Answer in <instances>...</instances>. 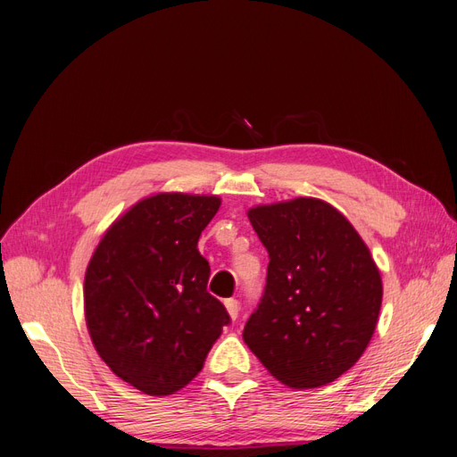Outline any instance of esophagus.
<instances>
[{
	"label": "esophagus",
	"mask_w": 457,
	"mask_h": 457,
	"mask_svg": "<svg viewBox=\"0 0 457 457\" xmlns=\"http://www.w3.org/2000/svg\"><path fill=\"white\" fill-rule=\"evenodd\" d=\"M225 309H227L228 316H230V320H237V318H238V311H240L238 301H237V299H227V301H225Z\"/></svg>",
	"instance_id": "1"
}]
</instances>
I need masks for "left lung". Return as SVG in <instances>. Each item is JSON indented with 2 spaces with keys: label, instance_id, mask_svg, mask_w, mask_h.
<instances>
[{
  "label": "left lung",
  "instance_id": "1",
  "mask_svg": "<svg viewBox=\"0 0 457 457\" xmlns=\"http://www.w3.org/2000/svg\"><path fill=\"white\" fill-rule=\"evenodd\" d=\"M247 217L270 261L244 341L292 389L328 385L356 364L378 326L383 282L370 247L320 198L259 204Z\"/></svg>",
  "mask_w": 457,
  "mask_h": 457
}]
</instances>
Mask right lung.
<instances>
[{
	"label": "right lung",
	"mask_w": 457,
	"mask_h": 457,
	"mask_svg": "<svg viewBox=\"0 0 457 457\" xmlns=\"http://www.w3.org/2000/svg\"><path fill=\"white\" fill-rule=\"evenodd\" d=\"M220 207L215 195L156 192L106 228L89 259L84 312L95 351L150 396L181 391L228 324L207 294L198 238Z\"/></svg>",
	"instance_id": "1"
}]
</instances>
